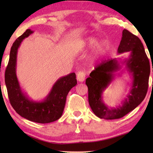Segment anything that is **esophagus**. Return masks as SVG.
Instances as JSON below:
<instances>
[{
  "mask_svg": "<svg viewBox=\"0 0 153 153\" xmlns=\"http://www.w3.org/2000/svg\"><path fill=\"white\" fill-rule=\"evenodd\" d=\"M86 77V71L84 70H80L77 74V79L79 82H83Z\"/></svg>",
  "mask_w": 153,
  "mask_h": 153,
  "instance_id": "1",
  "label": "esophagus"
}]
</instances>
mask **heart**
<instances>
[{"label": "heart", "instance_id": "heart-1", "mask_svg": "<svg viewBox=\"0 0 153 153\" xmlns=\"http://www.w3.org/2000/svg\"><path fill=\"white\" fill-rule=\"evenodd\" d=\"M97 38H93V37L88 38L86 40V45L89 46H92L95 45L96 44H97ZM106 46H107V42H106L105 41H102L101 42H100L99 44H98V45L97 46V55L100 54V53H102L103 51L105 50Z\"/></svg>", "mask_w": 153, "mask_h": 153}]
</instances>
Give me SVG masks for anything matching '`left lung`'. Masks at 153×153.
I'll return each instance as SVG.
<instances>
[{
    "label": "left lung",
    "mask_w": 153,
    "mask_h": 153,
    "mask_svg": "<svg viewBox=\"0 0 153 153\" xmlns=\"http://www.w3.org/2000/svg\"><path fill=\"white\" fill-rule=\"evenodd\" d=\"M128 51H131V55L126 64L129 72L132 74L134 83L130 94L123 102L122 107L110 109L101 100L102 92L111 83L113 72L120 68L116 59H107L98 64L86 80L88 88L90 106L94 113L99 118L115 120L123 117L138 107L146 97L150 76L149 58L140 38L124 29L118 53Z\"/></svg>",
    "instance_id": "8db88e82"
}]
</instances>
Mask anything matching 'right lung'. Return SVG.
Instances as JSON below:
<instances>
[{"instance_id": "right-lung-1", "label": "right lung", "mask_w": 153, "mask_h": 153, "mask_svg": "<svg viewBox=\"0 0 153 153\" xmlns=\"http://www.w3.org/2000/svg\"><path fill=\"white\" fill-rule=\"evenodd\" d=\"M32 32L30 29L26 30L13 44L5 70L4 81L10 103L19 115L33 122L48 123L61 117L67 96L69 90L77 84L76 76L75 73H71L59 79L44 102L30 101L21 90L15 74V67L17 49L20 43Z\"/></svg>"}]
</instances>
